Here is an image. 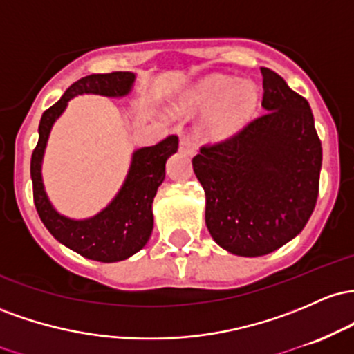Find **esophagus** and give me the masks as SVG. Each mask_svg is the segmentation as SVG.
Segmentation results:
<instances>
[{"instance_id":"esophagus-1","label":"esophagus","mask_w":354,"mask_h":354,"mask_svg":"<svg viewBox=\"0 0 354 354\" xmlns=\"http://www.w3.org/2000/svg\"><path fill=\"white\" fill-rule=\"evenodd\" d=\"M178 150L187 153V156H194V153H196V145L190 140H187V138H180V142H178Z\"/></svg>"}]
</instances>
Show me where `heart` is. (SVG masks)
I'll use <instances>...</instances> for the list:
<instances>
[{
    "mask_svg": "<svg viewBox=\"0 0 354 354\" xmlns=\"http://www.w3.org/2000/svg\"><path fill=\"white\" fill-rule=\"evenodd\" d=\"M257 102V91L251 83L237 85L236 78L212 75L185 91L177 103L182 113H204L214 110L205 122L212 137H224L236 130L251 115Z\"/></svg>",
    "mask_w": 354,
    "mask_h": 354,
    "instance_id": "heart-1",
    "label": "heart"
}]
</instances>
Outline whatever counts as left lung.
<instances>
[{
	"instance_id": "1",
	"label": "left lung",
	"mask_w": 354,
	"mask_h": 354,
	"mask_svg": "<svg viewBox=\"0 0 354 354\" xmlns=\"http://www.w3.org/2000/svg\"><path fill=\"white\" fill-rule=\"evenodd\" d=\"M263 71L266 112L192 158L205 192V224L236 256H264L308 224L319 192L323 160L304 97L276 71Z\"/></svg>"
}]
</instances>
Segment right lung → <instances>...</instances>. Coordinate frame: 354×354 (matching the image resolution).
Instances as JSON below:
<instances>
[{
    "label": "right lung",
    "mask_w": 354,
    "mask_h": 354,
    "mask_svg": "<svg viewBox=\"0 0 354 354\" xmlns=\"http://www.w3.org/2000/svg\"><path fill=\"white\" fill-rule=\"evenodd\" d=\"M135 75L130 71L93 73L75 82L63 97L45 110L39 120L38 144L31 153V180L37 212L55 239L86 259L100 263H117L138 252L149 241L153 227L152 202L158 185L164 182L165 162L177 152L178 137L169 135L152 147H144L133 153L124 187L112 204L86 221H71L51 207L41 182V158L51 125L65 110L70 98L82 93H98L105 97H124L132 88Z\"/></svg>",
    "instance_id": "1"
}]
</instances>
